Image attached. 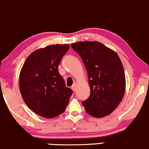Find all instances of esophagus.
<instances>
[{
    "instance_id": "obj_1",
    "label": "esophagus",
    "mask_w": 149,
    "mask_h": 149,
    "mask_svg": "<svg viewBox=\"0 0 149 149\" xmlns=\"http://www.w3.org/2000/svg\"><path fill=\"white\" fill-rule=\"evenodd\" d=\"M76 87H77V85H76V84H74L72 85V89L73 90V91H75V90H76Z\"/></svg>"
}]
</instances>
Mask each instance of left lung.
Listing matches in <instances>:
<instances>
[{
	"label": "left lung",
	"instance_id": "left-lung-1",
	"mask_svg": "<svg viewBox=\"0 0 149 149\" xmlns=\"http://www.w3.org/2000/svg\"><path fill=\"white\" fill-rule=\"evenodd\" d=\"M87 71L91 93L82 102L88 115L102 118L111 114L123 100L126 80L123 63L117 53L98 41L71 44Z\"/></svg>",
	"mask_w": 149,
	"mask_h": 149
}]
</instances>
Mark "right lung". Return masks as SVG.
Masks as SVG:
<instances>
[{"instance_id": "obj_1", "label": "right lung", "mask_w": 149, "mask_h": 149, "mask_svg": "<svg viewBox=\"0 0 149 149\" xmlns=\"http://www.w3.org/2000/svg\"><path fill=\"white\" fill-rule=\"evenodd\" d=\"M70 45H51L38 48L27 57L19 73V90L26 104L46 118L65 111L72 91L58 70Z\"/></svg>"}]
</instances>
